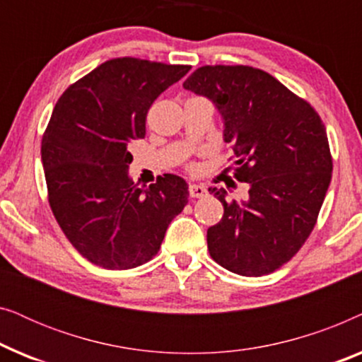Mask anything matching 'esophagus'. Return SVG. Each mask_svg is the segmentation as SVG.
<instances>
[{"instance_id":"esophagus-1","label":"esophagus","mask_w":362,"mask_h":362,"mask_svg":"<svg viewBox=\"0 0 362 362\" xmlns=\"http://www.w3.org/2000/svg\"><path fill=\"white\" fill-rule=\"evenodd\" d=\"M206 187L204 186H199V185H191L189 186V196L192 199H197V197H202L206 196Z\"/></svg>"}]
</instances>
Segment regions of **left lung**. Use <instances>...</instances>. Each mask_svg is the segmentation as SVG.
Wrapping results in <instances>:
<instances>
[{"instance_id": "8db88e82", "label": "left lung", "mask_w": 362, "mask_h": 362, "mask_svg": "<svg viewBox=\"0 0 362 362\" xmlns=\"http://www.w3.org/2000/svg\"><path fill=\"white\" fill-rule=\"evenodd\" d=\"M182 87L216 103L234 177L250 187L242 202L209 187L224 206L219 224L207 229L209 254L237 275H269L318 221L333 171L325 123L305 98L250 66H202Z\"/></svg>"}]
</instances>
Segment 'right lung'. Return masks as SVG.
Returning a JSON list of instances; mask_svg holds the SVG:
<instances>
[{
	"mask_svg": "<svg viewBox=\"0 0 362 362\" xmlns=\"http://www.w3.org/2000/svg\"><path fill=\"white\" fill-rule=\"evenodd\" d=\"M189 69L110 59L69 86L54 107L41 143L49 206L69 242L93 265L128 270L146 264L187 204V185L176 175L135 185L128 148L145 138L151 103Z\"/></svg>",
	"mask_w": 362,
	"mask_h": 362,
	"instance_id": "right-lung-1",
	"label": "right lung"
}]
</instances>
